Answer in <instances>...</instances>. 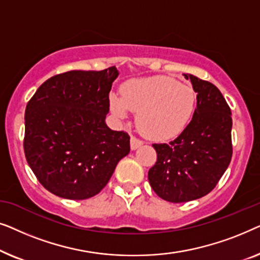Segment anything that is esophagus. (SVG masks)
<instances>
[{
    "instance_id": "1",
    "label": "esophagus",
    "mask_w": 260,
    "mask_h": 260,
    "mask_svg": "<svg viewBox=\"0 0 260 260\" xmlns=\"http://www.w3.org/2000/svg\"><path fill=\"white\" fill-rule=\"evenodd\" d=\"M143 144V141L138 140L137 137L135 136H131V140H130V147L133 150H135V149H137L138 147H141V145Z\"/></svg>"
}]
</instances>
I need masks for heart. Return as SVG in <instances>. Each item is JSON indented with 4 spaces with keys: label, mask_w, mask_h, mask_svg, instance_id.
Here are the masks:
<instances>
[{
    "label": "heart",
    "mask_w": 260,
    "mask_h": 260,
    "mask_svg": "<svg viewBox=\"0 0 260 260\" xmlns=\"http://www.w3.org/2000/svg\"><path fill=\"white\" fill-rule=\"evenodd\" d=\"M195 92L189 85L167 76L131 79L120 87V95H110V109L116 117L136 113V124L145 136L165 140L179 135L190 119Z\"/></svg>",
    "instance_id": "obj_1"
}]
</instances>
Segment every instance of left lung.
<instances>
[{"label":"left lung","mask_w":260,"mask_h":260,"mask_svg":"<svg viewBox=\"0 0 260 260\" xmlns=\"http://www.w3.org/2000/svg\"><path fill=\"white\" fill-rule=\"evenodd\" d=\"M184 78L198 93L193 118L174 141L152 144L157 161L148 173L155 193L175 204L212 191L232 158V117L221 92L193 74Z\"/></svg>","instance_id":"8db88e82"}]
</instances>
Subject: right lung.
<instances>
[{"label":"right lung","instance_id":"add662e5","mask_svg":"<svg viewBox=\"0 0 260 260\" xmlns=\"http://www.w3.org/2000/svg\"><path fill=\"white\" fill-rule=\"evenodd\" d=\"M118 74L115 66L56 74L28 102L24 155L39 182L56 197H94L129 154V135L105 123Z\"/></svg>","mask_w":260,"mask_h":260}]
</instances>
